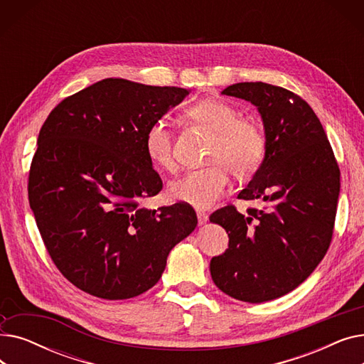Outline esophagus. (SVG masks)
<instances>
[{
  "label": "esophagus",
  "instance_id": "esophagus-1",
  "mask_svg": "<svg viewBox=\"0 0 364 364\" xmlns=\"http://www.w3.org/2000/svg\"><path fill=\"white\" fill-rule=\"evenodd\" d=\"M198 223H199V225H203V224H206V221H208V214H205L203 211H198Z\"/></svg>",
  "mask_w": 364,
  "mask_h": 364
}]
</instances>
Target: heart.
<instances>
[{
  "mask_svg": "<svg viewBox=\"0 0 364 364\" xmlns=\"http://www.w3.org/2000/svg\"><path fill=\"white\" fill-rule=\"evenodd\" d=\"M186 117L214 132L209 162L214 165L190 169L168 187L169 196L198 209L211 208L228 190L230 171L237 177H250L261 166L267 137L261 125L240 118L239 110L218 99H202L186 109ZM144 150L149 161L162 169L176 165L172 132L165 121L151 122L144 134Z\"/></svg>",
  "mask_w": 364,
  "mask_h": 364,
  "instance_id": "heart-1",
  "label": "heart"
}]
</instances>
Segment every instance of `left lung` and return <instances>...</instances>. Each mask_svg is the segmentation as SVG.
Masks as SVG:
<instances>
[{"instance_id":"8db88e82","label":"left lung","mask_w":364,"mask_h":364,"mask_svg":"<svg viewBox=\"0 0 364 364\" xmlns=\"http://www.w3.org/2000/svg\"><path fill=\"white\" fill-rule=\"evenodd\" d=\"M224 95L257 106L267 151L239 199L262 208L217 209L209 221L228 235V250L211 259V276L224 294L265 302L289 294L326 255L339 196V166L318 118L292 91L265 82H239Z\"/></svg>"}]
</instances>
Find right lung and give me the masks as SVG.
<instances>
[{
	"label": "right lung",
	"mask_w": 364,
	"mask_h": 364,
	"mask_svg": "<svg viewBox=\"0 0 364 364\" xmlns=\"http://www.w3.org/2000/svg\"><path fill=\"white\" fill-rule=\"evenodd\" d=\"M188 92L107 78L66 97L46 119L29 205L53 262L78 289L103 299L149 291L169 251L195 230L187 203L140 206L162 190L144 134Z\"/></svg>",
	"instance_id": "right-lung-1"
}]
</instances>
